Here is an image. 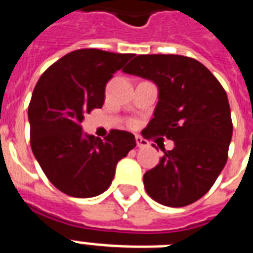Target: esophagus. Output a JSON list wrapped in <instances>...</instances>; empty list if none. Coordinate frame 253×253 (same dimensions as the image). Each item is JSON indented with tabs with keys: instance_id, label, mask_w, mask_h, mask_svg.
Segmentation results:
<instances>
[{
	"instance_id": "34e87169",
	"label": "esophagus",
	"mask_w": 253,
	"mask_h": 253,
	"mask_svg": "<svg viewBox=\"0 0 253 253\" xmlns=\"http://www.w3.org/2000/svg\"><path fill=\"white\" fill-rule=\"evenodd\" d=\"M135 142H136V147H138V148L148 147V142H147L146 139H143L142 136H136V138H135Z\"/></svg>"
}]
</instances>
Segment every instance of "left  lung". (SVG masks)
I'll return each mask as SVG.
<instances>
[{
	"label": "left lung",
	"instance_id": "obj_1",
	"mask_svg": "<svg viewBox=\"0 0 253 253\" xmlns=\"http://www.w3.org/2000/svg\"><path fill=\"white\" fill-rule=\"evenodd\" d=\"M123 72L158 85L159 102L147 138L174 143L172 151L163 146L158 166L144 173L146 192L170 208L196 202L227 162L232 121L226 90L202 63L181 55H138Z\"/></svg>",
	"mask_w": 253,
	"mask_h": 253
}]
</instances>
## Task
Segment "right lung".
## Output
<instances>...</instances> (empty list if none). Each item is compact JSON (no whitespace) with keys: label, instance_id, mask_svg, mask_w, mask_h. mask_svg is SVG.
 Wrapping results in <instances>:
<instances>
[{"label":"right lung","instance_id":"obj_1","mask_svg":"<svg viewBox=\"0 0 253 253\" xmlns=\"http://www.w3.org/2000/svg\"><path fill=\"white\" fill-rule=\"evenodd\" d=\"M134 53L81 48L53 63L34 87L29 105L30 144L51 184L67 196L103 193L117 163L135 146V136L110 130L105 139L85 135L84 114L102 107L105 87Z\"/></svg>","mask_w":253,"mask_h":253}]
</instances>
